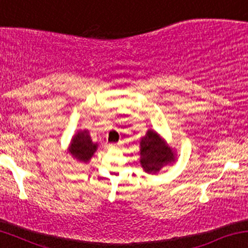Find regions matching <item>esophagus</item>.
Returning a JSON list of instances; mask_svg holds the SVG:
<instances>
[{
	"instance_id": "esophagus-1",
	"label": "esophagus",
	"mask_w": 248,
	"mask_h": 248,
	"mask_svg": "<svg viewBox=\"0 0 248 248\" xmlns=\"http://www.w3.org/2000/svg\"><path fill=\"white\" fill-rule=\"evenodd\" d=\"M109 146L111 147V149H117V147L119 146V144L118 143H111V144H109Z\"/></svg>"
}]
</instances>
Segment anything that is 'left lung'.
I'll use <instances>...</instances> for the list:
<instances>
[{
    "instance_id": "obj_1",
    "label": "left lung",
    "mask_w": 248,
    "mask_h": 248,
    "mask_svg": "<svg viewBox=\"0 0 248 248\" xmlns=\"http://www.w3.org/2000/svg\"><path fill=\"white\" fill-rule=\"evenodd\" d=\"M176 160V154L154 130H149L140 139V165L147 173H157Z\"/></svg>"
}]
</instances>
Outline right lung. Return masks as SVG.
Instances as JSON below:
<instances>
[{
    "label": "right lung",
    "instance_id": "right-lung-1",
    "mask_svg": "<svg viewBox=\"0 0 248 248\" xmlns=\"http://www.w3.org/2000/svg\"><path fill=\"white\" fill-rule=\"evenodd\" d=\"M98 144L93 143L87 130L78 131L71 139L69 154L82 163H88L96 152Z\"/></svg>",
    "mask_w": 248,
    "mask_h": 248
}]
</instances>
